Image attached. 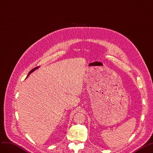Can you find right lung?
Returning a JSON list of instances; mask_svg holds the SVG:
<instances>
[{
  "mask_svg": "<svg viewBox=\"0 0 153 153\" xmlns=\"http://www.w3.org/2000/svg\"><path fill=\"white\" fill-rule=\"evenodd\" d=\"M38 68V67H35V68H33V70H31V71H30L29 72V74H28V75H27V77L29 76V74H30V73H31V72H33L34 71V70H35V69H36V68Z\"/></svg>",
  "mask_w": 153,
  "mask_h": 153,
  "instance_id": "right-lung-1",
  "label": "right lung"
}]
</instances>
